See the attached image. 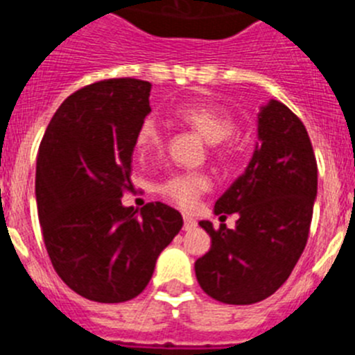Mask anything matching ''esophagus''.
<instances>
[{
    "instance_id": "1",
    "label": "esophagus",
    "mask_w": 355,
    "mask_h": 355,
    "mask_svg": "<svg viewBox=\"0 0 355 355\" xmlns=\"http://www.w3.org/2000/svg\"><path fill=\"white\" fill-rule=\"evenodd\" d=\"M196 228V221H194L191 216H184V230L185 232H189V230Z\"/></svg>"
}]
</instances>
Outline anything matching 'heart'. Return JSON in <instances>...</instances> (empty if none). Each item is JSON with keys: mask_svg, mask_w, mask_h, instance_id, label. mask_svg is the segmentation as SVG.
<instances>
[{"mask_svg": "<svg viewBox=\"0 0 355 355\" xmlns=\"http://www.w3.org/2000/svg\"><path fill=\"white\" fill-rule=\"evenodd\" d=\"M173 116L177 122L191 127L201 138L212 143V150L217 157H228L230 146L226 145V138L233 130V120L228 113L203 102H182L173 110ZM161 145L162 130L157 122L152 118L143 120L134 138V148L138 155L146 157L148 154L157 152ZM209 189V175L201 171L173 173L157 185V193L180 209H191L196 205V201Z\"/></svg>", "mask_w": 355, "mask_h": 355, "instance_id": "heart-1", "label": "heart"}]
</instances>
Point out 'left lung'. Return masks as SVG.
Here are the masks:
<instances>
[{
    "label": "left lung",
    "mask_w": 355,
    "mask_h": 355,
    "mask_svg": "<svg viewBox=\"0 0 355 355\" xmlns=\"http://www.w3.org/2000/svg\"><path fill=\"white\" fill-rule=\"evenodd\" d=\"M315 196L317 159L308 130L283 102L270 101L258 113L248 168L216 201V214L237 212L235 228L200 221L212 239L194 263L201 290L225 304L272 295L304 251Z\"/></svg>",
    "instance_id": "1"
}]
</instances>
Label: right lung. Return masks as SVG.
<instances>
[{"label":"right lung","mask_w":355,"mask_h":355,"mask_svg":"<svg viewBox=\"0 0 355 355\" xmlns=\"http://www.w3.org/2000/svg\"><path fill=\"white\" fill-rule=\"evenodd\" d=\"M148 81L104 79L67 97L38 146V221L54 270L95 302H125L148 285L162 249L180 232L178 210L161 201L136 214L134 138L150 113Z\"/></svg>","instance_id":"right-lung-1"}]
</instances>
